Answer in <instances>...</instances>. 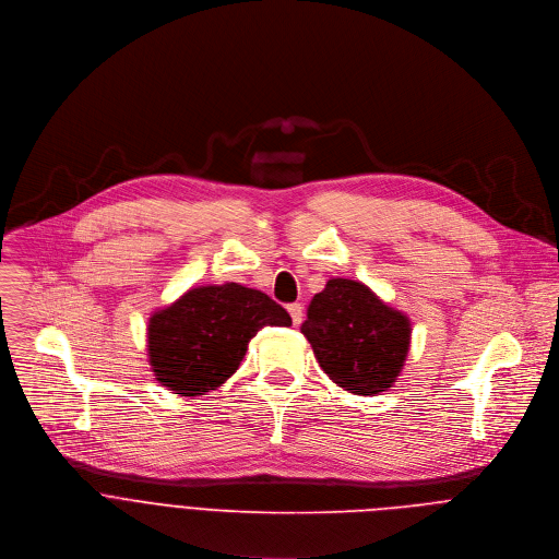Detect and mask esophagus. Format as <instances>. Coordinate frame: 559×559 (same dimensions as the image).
<instances>
[{
    "label": "esophagus",
    "mask_w": 559,
    "mask_h": 559,
    "mask_svg": "<svg viewBox=\"0 0 559 559\" xmlns=\"http://www.w3.org/2000/svg\"><path fill=\"white\" fill-rule=\"evenodd\" d=\"M288 312H290V317H293V323L299 325V323H301V317H304V306H301V304H290V306H288Z\"/></svg>",
    "instance_id": "34e87169"
}]
</instances>
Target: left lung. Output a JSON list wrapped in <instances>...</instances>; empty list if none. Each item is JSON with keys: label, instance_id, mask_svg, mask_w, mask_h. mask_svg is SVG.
<instances>
[{"label": "left lung", "instance_id": "1", "mask_svg": "<svg viewBox=\"0 0 559 559\" xmlns=\"http://www.w3.org/2000/svg\"><path fill=\"white\" fill-rule=\"evenodd\" d=\"M301 332L332 383L372 396L401 377L412 321L364 282L332 277L312 297Z\"/></svg>", "mask_w": 559, "mask_h": 559}]
</instances>
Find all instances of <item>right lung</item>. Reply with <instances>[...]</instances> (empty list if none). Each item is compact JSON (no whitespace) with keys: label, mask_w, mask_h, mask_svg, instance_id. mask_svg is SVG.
<instances>
[{"label":"right lung","mask_w":559,"mask_h":559,"mask_svg":"<svg viewBox=\"0 0 559 559\" xmlns=\"http://www.w3.org/2000/svg\"><path fill=\"white\" fill-rule=\"evenodd\" d=\"M290 323L262 290L238 282L195 286L150 314L147 359L163 388L204 396L234 377L260 328Z\"/></svg>","instance_id":"add662e5"}]
</instances>
